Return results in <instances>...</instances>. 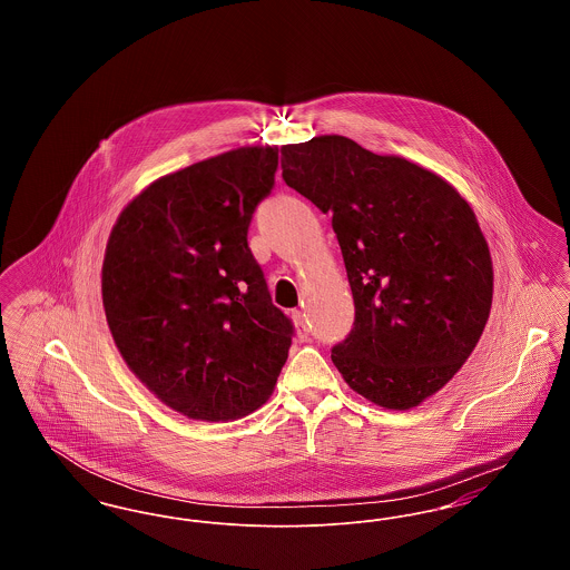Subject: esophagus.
Listing matches in <instances>:
<instances>
[{
	"mask_svg": "<svg viewBox=\"0 0 570 570\" xmlns=\"http://www.w3.org/2000/svg\"><path fill=\"white\" fill-rule=\"evenodd\" d=\"M293 321H295V326H297L298 340H301V342H307V340H309V333H312V326L307 323L305 314L295 309V312H293Z\"/></svg>",
	"mask_w": 570,
	"mask_h": 570,
	"instance_id": "esophagus-1",
	"label": "esophagus"
}]
</instances>
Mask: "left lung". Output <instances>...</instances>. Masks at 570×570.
<instances>
[{
	"label": "left lung",
	"mask_w": 570,
	"mask_h": 570,
	"mask_svg": "<svg viewBox=\"0 0 570 570\" xmlns=\"http://www.w3.org/2000/svg\"><path fill=\"white\" fill-rule=\"evenodd\" d=\"M286 186L331 214L354 323L331 358L348 386L407 410L453 379L488 325L493 269L472 207L432 170L346 136L282 147Z\"/></svg>",
	"instance_id": "obj_1"
}]
</instances>
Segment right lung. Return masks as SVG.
Returning <instances> with one entry per match:
<instances>
[{
	"mask_svg": "<svg viewBox=\"0 0 570 570\" xmlns=\"http://www.w3.org/2000/svg\"><path fill=\"white\" fill-rule=\"evenodd\" d=\"M277 147H239L166 175L110 230L102 303L112 340L166 406L228 421L263 406L295 326L273 305L247 228Z\"/></svg>",
	"mask_w": 570,
	"mask_h": 570,
	"instance_id": "1",
	"label": "right lung"
}]
</instances>
